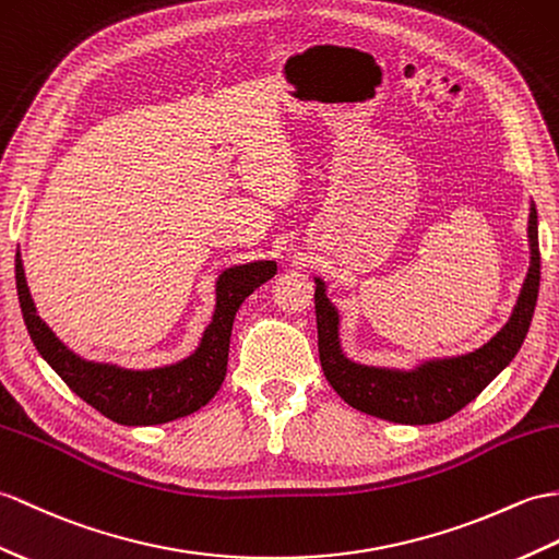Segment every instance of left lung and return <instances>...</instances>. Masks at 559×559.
Masks as SVG:
<instances>
[{
    "mask_svg": "<svg viewBox=\"0 0 559 559\" xmlns=\"http://www.w3.org/2000/svg\"><path fill=\"white\" fill-rule=\"evenodd\" d=\"M528 245L531 266L524 281L522 295L514 305L510 321L502 331L478 347L476 353L433 359L426 365L400 371V369H376L349 361L338 341V311L329 302L326 288L317 278L314 307H317V331H319V359L326 381L333 385L347 405L395 424H438L450 419L462 407L484 391L496 376L510 365L522 347L540 285V250H538V214L531 204L528 214Z\"/></svg>",
    "mask_w": 559,
    "mask_h": 559,
    "instance_id": "1",
    "label": "left lung"
}]
</instances>
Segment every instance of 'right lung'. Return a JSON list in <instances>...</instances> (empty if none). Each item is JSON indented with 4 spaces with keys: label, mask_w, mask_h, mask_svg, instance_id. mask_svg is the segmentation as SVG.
Listing matches in <instances>:
<instances>
[{
    "label": "right lung",
    "mask_w": 559,
    "mask_h": 559,
    "mask_svg": "<svg viewBox=\"0 0 559 559\" xmlns=\"http://www.w3.org/2000/svg\"><path fill=\"white\" fill-rule=\"evenodd\" d=\"M276 274V262L230 266L216 281V309L200 347L171 367L133 371L114 365L85 361L63 345L37 317L25 283L21 252H16V290L25 329L37 353L55 369L71 391L104 417L126 426L166 424L198 412L210 402L226 379L228 345L236 311L254 288Z\"/></svg>",
    "instance_id": "obj_1"
}]
</instances>
